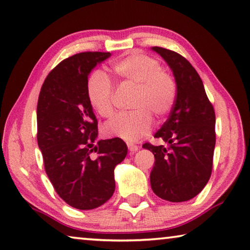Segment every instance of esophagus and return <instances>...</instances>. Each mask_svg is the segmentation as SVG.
<instances>
[{"label":"esophagus","instance_id":"esophagus-1","mask_svg":"<svg viewBox=\"0 0 250 250\" xmlns=\"http://www.w3.org/2000/svg\"><path fill=\"white\" fill-rule=\"evenodd\" d=\"M126 146H128V149L130 151V154L131 155L134 154V152H137L139 150V146L133 145V143H128V145H126Z\"/></svg>","mask_w":250,"mask_h":250}]
</instances>
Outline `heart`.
I'll return each mask as SVG.
<instances>
[{
    "label": "heart",
    "mask_w": 250,
    "mask_h": 250,
    "mask_svg": "<svg viewBox=\"0 0 250 250\" xmlns=\"http://www.w3.org/2000/svg\"><path fill=\"white\" fill-rule=\"evenodd\" d=\"M110 69L122 83L137 87L131 107L104 125L110 137L134 141L151 130L152 116L166 117L171 111L177 94L176 79L170 71L162 69L160 62L142 53L133 52L113 62ZM87 97L95 111L110 118L115 111L113 86L107 75L96 70L87 82Z\"/></svg>",
    "instance_id": "obj_1"
}]
</instances>
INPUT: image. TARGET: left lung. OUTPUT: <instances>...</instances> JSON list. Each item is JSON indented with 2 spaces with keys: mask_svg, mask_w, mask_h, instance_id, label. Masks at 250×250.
I'll return each instance as SVG.
<instances>
[{
  "mask_svg": "<svg viewBox=\"0 0 250 250\" xmlns=\"http://www.w3.org/2000/svg\"><path fill=\"white\" fill-rule=\"evenodd\" d=\"M174 74L177 94L170 117L154 134L167 146H142L154 154L151 188L162 200L185 202L195 197L213 170L216 132L215 111L200 75L188 59L173 50L155 46Z\"/></svg>",
  "mask_w": 250,
  "mask_h": 250,
  "instance_id": "8db88e82",
  "label": "left lung"
}]
</instances>
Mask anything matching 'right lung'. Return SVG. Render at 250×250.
Masks as SVG:
<instances>
[{"instance_id": "1", "label": "right lung", "mask_w": 250, "mask_h": 250, "mask_svg": "<svg viewBox=\"0 0 250 250\" xmlns=\"http://www.w3.org/2000/svg\"><path fill=\"white\" fill-rule=\"evenodd\" d=\"M109 52H83L59 62L45 78L37 101V142L55 191L77 209H94L115 192L113 170L128 147L120 138L100 140L87 97L91 69Z\"/></svg>"}]
</instances>
